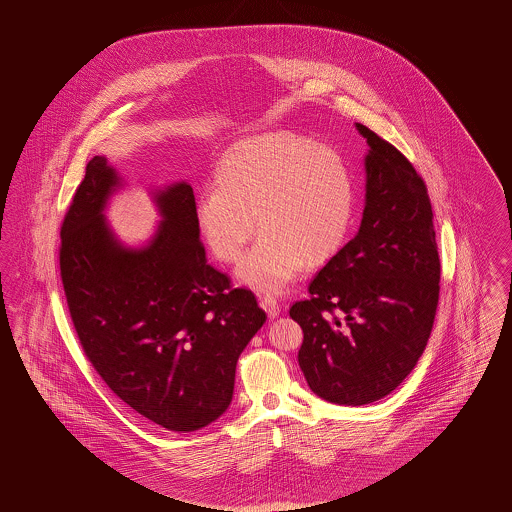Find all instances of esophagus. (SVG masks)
Instances as JSON below:
<instances>
[{"mask_svg": "<svg viewBox=\"0 0 512 512\" xmlns=\"http://www.w3.org/2000/svg\"><path fill=\"white\" fill-rule=\"evenodd\" d=\"M259 305L265 309V313L270 318H276L280 315V305H278L276 297H272V295H261Z\"/></svg>", "mask_w": 512, "mask_h": 512, "instance_id": "obj_1", "label": "esophagus"}]
</instances>
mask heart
<instances>
[{"label":"heart","mask_w":512,"mask_h":512,"mask_svg":"<svg viewBox=\"0 0 512 512\" xmlns=\"http://www.w3.org/2000/svg\"><path fill=\"white\" fill-rule=\"evenodd\" d=\"M355 199L353 176L336 149L276 132L238 142L220 157L215 186L195 197V222L222 263H236L259 228L238 278L261 292H284L305 263L324 265L340 251Z\"/></svg>","instance_id":"heart-1"}]
</instances>
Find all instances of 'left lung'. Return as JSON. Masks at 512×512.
Returning <instances> with one entry per match:
<instances>
[{"instance_id":"8db88e82","label":"left lung","mask_w":512,"mask_h":512,"mask_svg":"<svg viewBox=\"0 0 512 512\" xmlns=\"http://www.w3.org/2000/svg\"><path fill=\"white\" fill-rule=\"evenodd\" d=\"M357 130L368 144L359 232L290 309L309 388L351 407L386 397L411 374L434 326L441 274L424 180L399 149L365 124Z\"/></svg>"}]
</instances>
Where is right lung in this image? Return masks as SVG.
Listing matches in <instances>:
<instances>
[{"mask_svg": "<svg viewBox=\"0 0 512 512\" xmlns=\"http://www.w3.org/2000/svg\"><path fill=\"white\" fill-rule=\"evenodd\" d=\"M121 186V174L96 155L61 226L74 330L128 407L171 432H194L228 409L238 357L267 315L207 263L188 182L153 194L163 220L142 247L122 244L105 222Z\"/></svg>", "mask_w": 512, "mask_h": 512, "instance_id": "1", "label": "right lung"}]
</instances>
